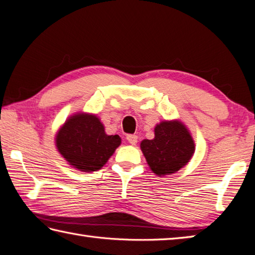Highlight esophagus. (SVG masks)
<instances>
[{"label": "esophagus", "mask_w": 255, "mask_h": 255, "mask_svg": "<svg viewBox=\"0 0 255 255\" xmlns=\"http://www.w3.org/2000/svg\"><path fill=\"white\" fill-rule=\"evenodd\" d=\"M127 141L130 143V144H136L138 142V136H136V134H128L127 136Z\"/></svg>", "instance_id": "obj_1"}]
</instances>
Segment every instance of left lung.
I'll return each mask as SVG.
<instances>
[{
  "label": "left lung",
  "instance_id": "1",
  "mask_svg": "<svg viewBox=\"0 0 255 255\" xmlns=\"http://www.w3.org/2000/svg\"><path fill=\"white\" fill-rule=\"evenodd\" d=\"M140 148L153 173L161 177L186 166L194 152V142L180 122H162L154 128L152 140L144 139Z\"/></svg>",
  "mask_w": 255,
  "mask_h": 255
}]
</instances>
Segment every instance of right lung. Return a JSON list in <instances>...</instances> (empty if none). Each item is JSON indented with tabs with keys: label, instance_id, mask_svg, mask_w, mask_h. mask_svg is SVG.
<instances>
[{
	"label": "right lung",
	"instance_id": "obj_1",
	"mask_svg": "<svg viewBox=\"0 0 255 255\" xmlns=\"http://www.w3.org/2000/svg\"><path fill=\"white\" fill-rule=\"evenodd\" d=\"M122 139L118 134H108L95 115H74L56 136V147L71 166L81 171L92 172L108 161Z\"/></svg>",
	"mask_w": 255,
	"mask_h": 255
}]
</instances>
